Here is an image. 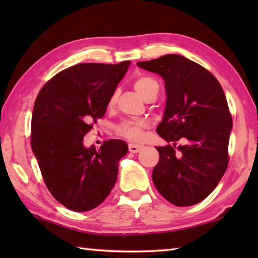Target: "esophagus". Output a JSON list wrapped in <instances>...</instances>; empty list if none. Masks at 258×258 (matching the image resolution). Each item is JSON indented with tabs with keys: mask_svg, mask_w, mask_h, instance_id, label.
<instances>
[{
	"mask_svg": "<svg viewBox=\"0 0 258 258\" xmlns=\"http://www.w3.org/2000/svg\"><path fill=\"white\" fill-rule=\"evenodd\" d=\"M128 149H130V152H132V154H137V152H139L142 149V146L135 145V143H131L128 146Z\"/></svg>",
	"mask_w": 258,
	"mask_h": 258,
	"instance_id": "34e87169",
	"label": "esophagus"
}]
</instances>
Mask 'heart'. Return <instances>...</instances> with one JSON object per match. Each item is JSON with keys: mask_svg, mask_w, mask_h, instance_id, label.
<instances>
[{"mask_svg": "<svg viewBox=\"0 0 258 258\" xmlns=\"http://www.w3.org/2000/svg\"><path fill=\"white\" fill-rule=\"evenodd\" d=\"M133 86L137 92L143 99L149 100L150 98H156L159 92V84L154 77L141 75L137 77L133 82ZM118 98V91H115L109 99V107H113ZM147 127V124L143 120L125 119L116 127V132L119 137L128 139L131 141H140L143 137V130Z\"/></svg>", "mask_w": 258, "mask_h": 258, "instance_id": "obj_1", "label": "heart"}]
</instances>
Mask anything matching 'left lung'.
I'll list each match as a JSON object with an SVG mask.
<instances>
[{"mask_svg": "<svg viewBox=\"0 0 258 258\" xmlns=\"http://www.w3.org/2000/svg\"><path fill=\"white\" fill-rule=\"evenodd\" d=\"M164 78L167 101L157 133L173 145L157 147L152 181L175 206L196 205L215 189L228 168L232 116L223 89L206 68L184 56L166 54L138 62ZM183 138L184 145L176 147Z\"/></svg>", "mask_w": 258, "mask_h": 258, "instance_id": "1", "label": "left lung"}]
</instances>
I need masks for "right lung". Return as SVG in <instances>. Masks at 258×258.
<instances>
[{"mask_svg":"<svg viewBox=\"0 0 258 258\" xmlns=\"http://www.w3.org/2000/svg\"><path fill=\"white\" fill-rule=\"evenodd\" d=\"M130 63L75 64L47 81L35 100L30 145L46 187L71 211L95 208L115 185L127 145L108 140L97 150L83 139L104 116Z\"/></svg>","mask_w":258,"mask_h":258,"instance_id":"add662e5","label":"right lung"}]
</instances>
